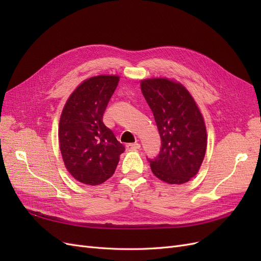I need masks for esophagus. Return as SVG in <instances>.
Listing matches in <instances>:
<instances>
[{
  "label": "esophagus",
  "mask_w": 261,
  "mask_h": 261,
  "mask_svg": "<svg viewBox=\"0 0 261 261\" xmlns=\"http://www.w3.org/2000/svg\"><path fill=\"white\" fill-rule=\"evenodd\" d=\"M139 148H140V145L138 143H133V144L126 145V149L127 150H137Z\"/></svg>",
  "instance_id": "obj_1"
}]
</instances>
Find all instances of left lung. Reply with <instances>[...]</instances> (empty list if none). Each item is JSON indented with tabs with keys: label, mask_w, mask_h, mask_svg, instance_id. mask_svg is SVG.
Returning a JSON list of instances; mask_svg holds the SVG:
<instances>
[{
	"label": "left lung",
	"mask_w": 261,
	"mask_h": 261,
	"mask_svg": "<svg viewBox=\"0 0 261 261\" xmlns=\"http://www.w3.org/2000/svg\"><path fill=\"white\" fill-rule=\"evenodd\" d=\"M140 88L161 137L153 174L168 184H184L198 173L207 150V129L196 101L184 85L165 77L146 78Z\"/></svg>",
	"instance_id": "1"
}]
</instances>
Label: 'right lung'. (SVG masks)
I'll use <instances>...</instances> for the list:
<instances>
[{
	"label": "right lung",
	"mask_w": 261,
	"mask_h": 261,
	"mask_svg": "<svg viewBox=\"0 0 261 261\" xmlns=\"http://www.w3.org/2000/svg\"><path fill=\"white\" fill-rule=\"evenodd\" d=\"M120 76L87 78L70 93L59 123V146L66 170L83 184L96 186L111 177L125 151L102 117Z\"/></svg>",
	"instance_id": "obj_1"
}]
</instances>
